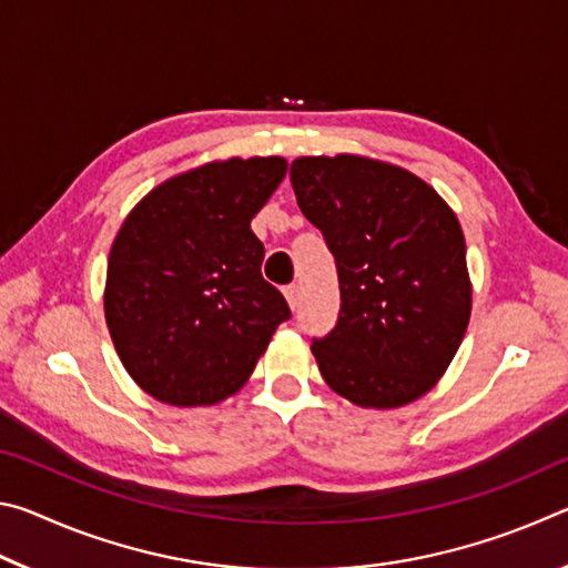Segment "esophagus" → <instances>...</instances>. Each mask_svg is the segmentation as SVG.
Returning <instances> with one entry per match:
<instances>
[{"label":"esophagus","mask_w":568,"mask_h":568,"mask_svg":"<svg viewBox=\"0 0 568 568\" xmlns=\"http://www.w3.org/2000/svg\"><path fill=\"white\" fill-rule=\"evenodd\" d=\"M283 293L287 297V305H291L293 311H295V307L301 305V287H297V285H285Z\"/></svg>","instance_id":"1"}]
</instances>
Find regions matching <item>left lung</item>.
Masks as SVG:
<instances>
[{"instance_id":"8db88e82","label":"left lung","mask_w":568,"mask_h":568,"mask_svg":"<svg viewBox=\"0 0 568 568\" xmlns=\"http://www.w3.org/2000/svg\"><path fill=\"white\" fill-rule=\"evenodd\" d=\"M291 182L338 267V323L311 345L325 383L361 408L420 398L470 318L456 213L413 172L361 155L297 158Z\"/></svg>"}]
</instances>
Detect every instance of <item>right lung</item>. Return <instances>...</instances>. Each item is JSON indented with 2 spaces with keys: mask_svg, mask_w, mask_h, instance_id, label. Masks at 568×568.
Returning <instances> with one entry per match:
<instances>
[{
  "mask_svg": "<svg viewBox=\"0 0 568 568\" xmlns=\"http://www.w3.org/2000/svg\"><path fill=\"white\" fill-rule=\"evenodd\" d=\"M283 158H230L162 182L114 237L104 321L124 371L170 406H213L245 386L291 307L261 273L250 230Z\"/></svg>",
  "mask_w": 568,
  "mask_h": 568,
  "instance_id": "1",
  "label": "right lung"
}]
</instances>
